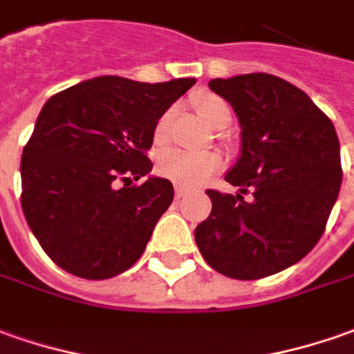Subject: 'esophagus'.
<instances>
[{"instance_id":"obj_1","label":"esophagus","mask_w":354,"mask_h":354,"mask_svg":"<svg viewBox=\"0 0 354 354\" xmlns=\"http://www.w3.org/2000/svg\"><path fill=\"white\" fill-rule=\"evenodd\" d=\"M174 194H176V199H182V197H184L187 194V189L176 186V189H174Z\"/></svg>"}]
</instances>
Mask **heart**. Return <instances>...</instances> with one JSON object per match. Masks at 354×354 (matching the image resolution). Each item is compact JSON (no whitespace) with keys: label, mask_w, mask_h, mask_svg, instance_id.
Returning a JSON list of instances; mask_svg holds the SVG:
<instances>
[{"label":"heart","mask_w":354,"mask_h":354,"mask_svg":"<svg viewBox=\"0 0 354 354\" xmlns=\"http://www.w3.org/2000/svg\"><path fill=\"white\" fill-rule=\"evenodd\" d=\"M221 108H227V104L217 96H205L197 104L199 114L207 124L215 120ZM170 118H172V110L165 112L155 124L153 141L157 145H162L167 141ZM221 167H223V158L217 153H187L180 149H168L162 151L157 158L158 176L167 178L180 187H196L205 184Z\"/></svg>","instance_id":"obj_1"}]
</instances>
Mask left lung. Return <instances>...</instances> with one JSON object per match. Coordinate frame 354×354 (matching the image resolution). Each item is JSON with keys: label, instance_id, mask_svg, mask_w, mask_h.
Returning <instances> with one entry per match:
<instances>
[{"label": "left lung", "instance_id": "1", "mask_svg": "<svg viewBox=\"0 0 354 354\" xmlns=\"http://www.w3.org/2000/svg\"><path fill=\"white\" fill-rule=\"evenodd\" d=\"M209 88L242 127V155L225 178L240 194L205 192L213 209L196 244L218 273L263 279L295 266L324 234L343 178L337 133L304 91L275 75L213 79Z\"/></svg>", "mask_w": 354, "mask_h": 354}]
</instances>
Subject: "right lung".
Here are the masks:
<instances>
[{
    "mask_svg": "<svg viewBox=\"0 0 354 354\" xmlns=\"http://www.w3.org/2000/svg\"><path fill=\"white\" fill-rule=\"evenodd\" d=\"M194 83L95 77L46 102L23 149L21 205L56 266L110 279L141 258L174 187L167 178L131 180L151 172L155 124Z\"/></svg>",
    "mask_w": 354,
    "mask_h": 354,
    "instance_id": "add662e5",
    "label": "right lung"
}]
</instances>
